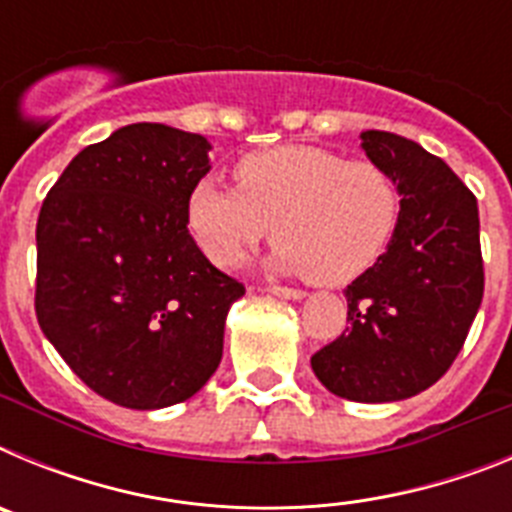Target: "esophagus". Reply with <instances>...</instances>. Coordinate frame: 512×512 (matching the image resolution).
<instances>
[{"label": "esophagus", "mask_w": 512, "mask_h": 512, "mask_svg": "<svg viewBox=\"0 0 512 512\" xmlns=\"http://www.w3.org/2000/svg\"><path fill=\"white\" fill-rule=\"evenodd\" d=\"M269 292H271V295L284 297V300H302V297H305V292H302V289L284 287V284H271Z\"/></svg>", "instance_id": "esophagus-1"}]
</instances>
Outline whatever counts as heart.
Here are the masks:
<instances>
[{
    "label": "heart",
    "mask_w": 512,
    "mask_h": 512,
    "mask_svg": "<svg viewBox=\"0 0 512 512\" xmlns=\"http://www.w3.org/2000/svg\"><path fill=\"white\" fill-rule=\"evenodd\" d=\"M235 189L194 187L187 225L215 266H233L269 233L274 264L312 284H346L390 246L400 223L395 176L369 158L320 146L248 153L233 169Z\"/></svg>",
    "instance_id": "heart-1"
}]
</instances>
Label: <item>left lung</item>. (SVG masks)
I'll return each mask as SVG.
<instances>
[{"label": "left lung", "instance_id": "8db88e82", "mask_svg": "<svg viewBox=\"0 0 512 512\" xmlns=\"http://www.w3.org/2000/svg\"><path fill=\"white\" fill-rule=\"evenodd\" d=\"M366 156L395 176L400 223L390 248L348 284V325L312 354L333 395L395 402L436 384L459 356L485 292L472 189L415 140L361 133Z\"/></svg>", "mask_w": 512, "mask_h": 512}]
</instances>
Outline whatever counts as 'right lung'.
<instances>
[{
	"label": "right lung",
	"mask_w": 512,
	"mask_h": 512,
	"mask_svg": "<svg viewBox=\"0 0 512 512\" xmlns=\"http://www.w3.org/2000/svg\"><path fill=\"white\" fill-rule=\"evenodd\" d=\"M210 143L135 122L71 161L38 215L35 315L71 372L104 400L169 408L223 359L230 305L246 292L187 228Z\"/></svg>",
	"instance_id": "obj_1"
}]
</instances>
